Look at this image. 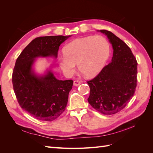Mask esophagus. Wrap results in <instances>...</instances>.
Returning a JSON list of instances; mask_svg holds the SVG:
<instances>
[{"label":"esophagus","instance_id":"1","mask_svg":"<svg viewBox=\"0 0 153 153\" xmlns=\"http://www.w3.org/2000/svg\"><path fill=\"white\" fill-rule=\"evenodd\" d=\"M73 85L75 86H78L80 85V82H79L78 80H75L73 82Z\"/></svg>","mask_w":153,"mask_h":153}]
</instances>
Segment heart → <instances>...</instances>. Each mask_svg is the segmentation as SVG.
<instances>
[{"label":"heart","instance_id":"heart-1","mask_svg":"<svg viewBox=\"0 0 153 153\" xmlns=\"http://www.w3.org/2000/svg\"><path fill=\"white\" fill-rule=\"evenodd\" d=\"M64 55L59 56L57 62L64 73L72 76L75 64L83 75L91 78L98 74L109 55V45L103 36H87L76 39L63 48Z\"/></svg>","mask_w":153,"mask_h":153}]
</instances>
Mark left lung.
<instances>
[{"label": "left lung", "mask_w": 153, "mask_h": 153, "mask_svg": "<svg viewBox=\"0 0 153 153\" xmlns=\"http://www.w3.org/2000/svg\"><path fill=\"white\" fill-rule=\"evenodd\" d=\"M112 45L111 62L99 75L89 82L88 102L97 111L112 115L123 109L135 93L137 82V62L131 49L112 32L98 30Z\"/></svg>", "instance_id": "8db88e82"}]
</instances>
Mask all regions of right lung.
<instances>
[{"label":"right lung","instance_id":"obj_1","mask_svg":"<svg viewBox=\"0 0 153 153\" xmlns=\"http://www.w3.org/2000/svg\"><path fill=\"white\" fill-rule=\"evenodd\" d=\"M71 36L35 38L16 59L12 82L18 102L23 110L41 121H52L65 110L73 81L57 79L50 68L43 73H36V59H56L59 46Z\"/></svg>","mask_w":153,"mask_h":153}]
</instances>
